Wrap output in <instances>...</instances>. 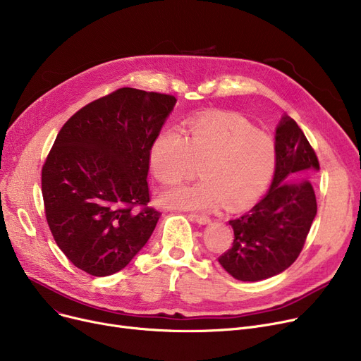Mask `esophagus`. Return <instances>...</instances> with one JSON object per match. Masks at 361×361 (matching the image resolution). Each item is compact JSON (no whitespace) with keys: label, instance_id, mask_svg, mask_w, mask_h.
I'll use <instances>...</instances> for the list:
<instances>
[{"label":"esophagus","instance_id":"esophagus-1","mask_svg":"<svg viewBox=\"0 0 361 361\" xmlns=\"http://www.w3.org/2000/svg\"><path fill=\"white\" fill-rule=\"evenodd\" d=\"M188 218H190V219L195 221V222H197V224H200V225H204V224H207V222L211 221L209 216H206V215H197V214H190V215H188Z\"/></svg>","mask_w":361,"mask_h":361}]
</instances>
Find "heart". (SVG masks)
Instances as JSON below:
<instances>
[{
	"label": "heart",
	"mask_w": 361,
	"mask_h": 361,
	"mask_svg": "<svg viewBox=\"0 0 361 361\" xmlns=\"http://www.w3.org/2000/svg\"><path fill=\"white\" fill-rule=\"evenodd\" d=\"M149 161L155 177L174 184L195 173L200 181L169 188L161 203L187 211L231 209L247 206L267 190L276 166L274 139L255 126L233 116L193 120L185 137L180 131H161L150 146Z\"/></svg>",
	"instance_id": "obj_1"
}]
</instances>
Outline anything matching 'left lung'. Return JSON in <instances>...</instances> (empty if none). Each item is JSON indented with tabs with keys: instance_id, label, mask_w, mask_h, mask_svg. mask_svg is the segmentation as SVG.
<instances>
[{
	"instance_id": "1",
	"label": "left lung",
	"mask_w": 361,
	"mask_h": 361,
	"mask_svg": "<svg viewBox=\"0 0 361 361\" xmlns=\"http://www.w3.org/2000/svg\"><path fill=\"white\" fill-rule=\"evenodd\" d=\"M275 145L276 166L269 190L247 214L230 221L234 241L218 259L226 272L244 282L268 279L290 268L317 212L310 181L298 178L319 171V161L288 116L276 127Z\"/></svg>"
}]
</instances>
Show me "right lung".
Segmentation results:
<instances>
[{
  "label": "right lung",
  "mask_w": 361,
  "mask_h": 361,
  "mask_svg": "<svg viewBox=\"0 0 361 361\" xmlns=\"http://www.w3.org/2000/svg\"><path fill=\"white\" fill-rule=\"evenodd\" d=\"M173 94L121 87L63 126L42 166L45 216L56 245L93 276L121 271L154 233L150 146L176 106Z\"/></svg>",
  "instance_id": "right-lung-1"
}]
</instances>
